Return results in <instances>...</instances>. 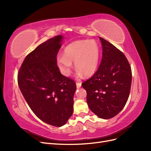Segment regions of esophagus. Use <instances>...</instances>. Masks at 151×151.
<instances>
[{
    "label": "esophagus",
    "mask_w": 151,
    "mask_h": 151,
    "mask_svg": "<svg viewBox=\"0 0 151 151\" xmlns=\"http://www.w3.org/2000/svg\"><path fill=\"white\" fill-rule=\"evenodd\" d=\"M81 83H76V87L77 88H81Z\"/></svg>",
    "instance_id": "esophagus-1"
}]
</instances>
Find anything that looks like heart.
Masks as SVG:
<instances>
[{"instance_id": "obj_1", "label": "heart", "mask_w": 151, "mask_h": 151, "mask_svg": "<svg viewBox=\"0 0 151 151\" xmlns=\"http://www.w3.org/2000/svg\"><path fill=\"white\" fill-rule=\"evenodd\" d=\"M63 56H58L57 63L65 76L71 73L72 63L76 70L84 77L92 76L96 70L100 58V48L94 40H81L68 45L63 50Z\"/></svg>"}]
</instances>
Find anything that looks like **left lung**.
Here are the masks:
<instances>
[{
  "label": "left lung",
  "mask_w": 151,
  "mask_h": 151,
  "mask_svg": "<svg viewBox=\"0 0 151 151\" xmlns=\"http://www.w3.org/2000/svg\"><path fill=\"white\" fill-rule=\"evenodd\" d=\"M102 60L95 74L82 84L87 92V103L99 118L109 119L119 113L126 104L132 83V70L122 52L99 37Z\"/></svg>",
  "instance_id": "1"
}]
</instances>
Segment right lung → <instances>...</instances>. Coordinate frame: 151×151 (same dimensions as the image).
I'll list each match as a JSON object with an SVG mask.
<instances>
[{
    "label": "right lung",
    "mask_w": 151,
    "mask_h": 151,
    "mask_svg": "<svg viewBox=\"0 0 151 151\" xmlns=\"http://www.w3.org/2000/svg\"><path fill=\"white\" fill-rule=\"evenodd\" d=\"M63 36L58 35L40 44L25 58L17 81L22 94L31 110L45 123L64 125L72 116L76 86L63 76L57 55Z\"/></svg>",
    "instance_id": "obj_1"
}]
</instances>
